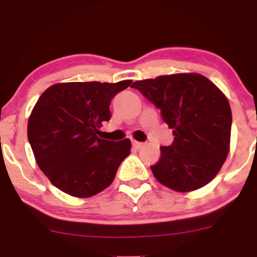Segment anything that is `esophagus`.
<instances>
[{
    "mask_svg": "<svg viewBox=\"0 0 257 257\" xmlns=\"http://www.w3.org/2000/svg\"><path fill=\"white\" fill-rule=\"evenodd\" d=\"M132 145H133V148H134V149H139V148H141L142 145H143V143H141V142L133 141V142H132Z\"/></svg>",
    "mask_w": 257,
    "mask_h": 257,
    "instance_id": "esophagus-1",
    "label": "esophagus"
}]
</instances>
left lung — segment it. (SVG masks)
<instances>
[{
  "label": "left lung",
  "mask_w": 257,
  "mask_h": 257,
  "mask_svg": "<svg viewBox=\"0 0 257 257\" xmlns=\"http://www.w3.org/2000/svg\"><path fill=\"white\" fill-rule=\"evenodd\" d=\"M132 87L160 109L174 142L162 147L152 165L159 183L175 191L196 190L210 183L229 154L231 109L221 90L198 73L137 80Z\"/></svg>",
  "instance_id": "left-lung-1"
}]
</instances>
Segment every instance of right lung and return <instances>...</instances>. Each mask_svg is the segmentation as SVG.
I'll use <instances>...</instances> for the list:
<instances>
[{
	"label": "right lung",
	"mask_w": 257,
	"mask_h": 257,
	"mask_svg": "<svg viewBox=\"0 0 257 257\" xmlns=\"http://www.w3.org/2000/svg\"><path fill=\"white\" fill-rule=\"evenodd\" d=\"M131 83H57L37 100L28 119V142L40 169L59 190L89 198L112 184L132 144L98 138V128L112 116L114 95Z\"/></svg>",
	"instance_id": "add662e5"
}]
</instances>
